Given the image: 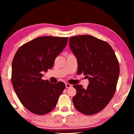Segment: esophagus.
<instances>
[{"instance_id": "obj_1", "label": "esophagus", "mask_w": 134, "mask_h": 134, "mask_svg": "<svg viewBox=\"0 0 134 134\" xmlns=\"http://www.w3.org/2000/svg\"><path fill=\"white\" fill-rule=\"evenodd\" d=\"M72 86V85L70 84V83H65V87H66L67 88H69V87H71Z\"/></svg>"}]
</instances>
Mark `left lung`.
Returning <instances> with one entry per match:
<instances>
[{
    "label": "left lung",
    "mask_w": 134,
    "mask_h": 134,
    "mask_svg": "<svg viewBox=\"0 0 134 134\" xmlns=\"http://www.w3.org/2000/svg\"><path fill=\"white\" fill-rule=\"evenodd\" d=\"M69 46L78 62V74L89 81L86 89L75 85L72 102L76 109L86 115L100 112L113 98L120 72L118 60L110 45L90 35L70 38Z\"/></svg>",
    "instance_id": "8db88e82"
}]
</instances>
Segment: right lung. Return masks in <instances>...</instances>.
Returning a JSON list of instances; mask_svg holds the SVG:
<instances>
[{
    "mask_svg": "<svg viewBox=\"0 0 134 134\" xmlns=\"http://www.w3.org/2000/svg\"><path fill=\"white\" fill-rule=\"evenodd\" d=\"M68 38L39 37L22 45L14 57L11 72L14 89L22 104L33 113L43 115L51 112L65 89L63 82L53 84L42 79V72L52 69Z\"/></svg>",
    "mask_w": 134,
    "mask_h": 134,
    "instance_id": "add662e5",
    "label": "right lung"
}]
</instances>
